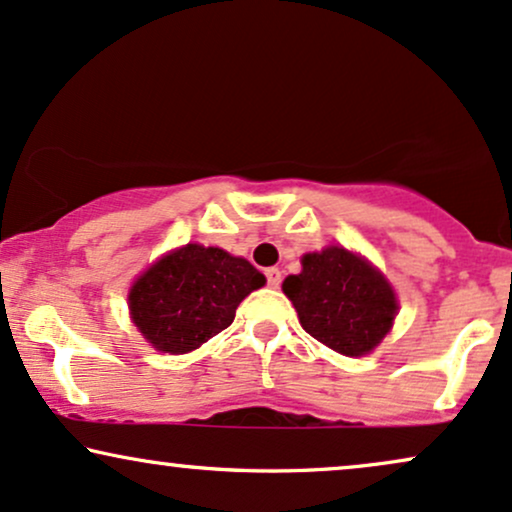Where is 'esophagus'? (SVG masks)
<instances>
[{
    "label": "esophagus",
    "instance_id": "34e87169",
    "mask_svg": "<svg viewBox=\"0 0 512 512\" xmlns=\"http://www.w3.org/2000/svg\"><path fill=\"white\" fill-rule=\"evenodd\" d=\"M267 283H269V288H279L281 286V272L276 267H269L267 272Z\"/></svg>",
    "mask_w": 512,
    "mask_h": 512
}]
</instances>
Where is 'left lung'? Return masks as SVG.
<instances>
[{"label": "left lung", "instance_id": "left-lung-1", "mask_svg": "<svg viewBox=\"0 0 512 512\" xmlns=\"http://www.w3.org/2000/svg\"><path fill=\"white\" fill-rule=\"evenodd\" d=\"M283 293L307 334L348 357L372 353L398 312L386 276L338 245L303 255V272L286 276Z\"/></svg>", "mask_w": 512, "mask_h": 512}]
</instances>
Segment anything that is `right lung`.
<instances>
[{
  "instance_id": "obj_1",
  "label": "right lung",
  "mask_w": 512,
  "mask_h": 512,
  "mask_svg": "<svg viewBox=\"0 0 512 512\" xmlns=\"http://www.w3.org/2000/svg\"><path fill=\"white\" fill-rule=\"evenodd\" d=\"M264 283V274L243 257L188 243L138 276L128 293V310L152 348L183 355L224 331L240 300Z\"/></svg>"
}]
</instances>
